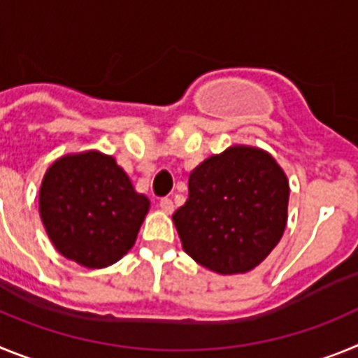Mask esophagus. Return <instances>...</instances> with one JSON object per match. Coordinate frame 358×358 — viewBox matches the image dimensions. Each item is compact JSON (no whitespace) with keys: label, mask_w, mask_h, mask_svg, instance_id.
Here are the masks:
<instances>
[{"label":"esophagus","mask_w":358,"mask_h":358,"mask_svg":"<svg viewBox=\"0 0 358 358\" xmlns=\"http://www.w3.org/2000/svg\"><path fill=\"white\" fill-rule=\"evenodd\" d=\"M159 208L164 211V213H169V215L172 213V211H173L172 199H161V201H159Z\"/></svg>","instance_id":"1"}]
</instances>
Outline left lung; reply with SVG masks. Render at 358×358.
Wrapping results in <instances>:
<instances>
[{
    "mask_svg": "<svg viewBox=\"0 0 358 358\" xmlns=\"http://www.w3.org/2000/svg\"><path fill=\"white\" fill-rule=\"evenodd\" d=\"M289 194L287 173L267 150L231 145L189 173L188 201L172 215L182 249L222 276L249 273L283 236Z\"/></svg>",
    "mask_w": 358,
    "mask_h": 358,
    "instance_id": "left-lung-1",
    "label": "left lung"
}]
</instances>
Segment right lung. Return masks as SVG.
<instances>
[{"label":"right lung","instance_id":"add662e5","mask_svg":"<svg viewBox=\"0 0 358 358\" xmlns=\"http://www.w3.org/2000/svg\"><path fill=\"white\" fill-rule=\"evenodd\" d=\"M150 210L127 172L109 154L85 150L50 164L41 182L39 215L53 248L87 268L127 255Z\"/></svg>","mask_w":358,"mask_h":358}]
</instances>
